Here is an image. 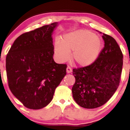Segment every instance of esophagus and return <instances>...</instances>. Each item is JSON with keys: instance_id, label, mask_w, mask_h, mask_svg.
Masks as SVG:
<instances>
[{"instance_id": "34e87169", "label": "esophagus", "mask_w": 130, "mask_h": 130, "mask_svg": "<svg viewBox=\"0 0 130 130\" xmlns=\"http://www.w3.org/2000/svg\"><path fill=\"white\" fill-rule=\"evenodd\" d=\"M66 71H67V73H71V72H72V67H71L70 66H67V67Z\"/></svg>"}]
</instances>
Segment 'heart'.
<instances>
[{"instance_id": "heart-1", "label": "heart", "mask_w": 130, "mask_h": 130, "mask_svg": "<svg viewBox=\"0 0 130 130\" xmlns=\"http://www.w3.org/2000/svg\"><path fill=\"white\" fill-rule=\"evenodd\" d=\"M102 47L101 38L88 30L80 29L68 33L63 37L61 42L55 43L54 52L61 61L70 57L77 64L86 66L91 64L98 57Z\"/></svg>"}]
</instances>
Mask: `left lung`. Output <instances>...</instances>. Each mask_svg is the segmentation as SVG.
I'll list each match as a JSON object with an SVG mask.
<instances>
[{
	"mask_svg": "<svg viewBox=\"0 0 130 130\" xmlns=\"http://www.w3.org/2000/svg\"><path fill=\"white\" fill-rule=\"evenodd\" d=\"M105 44L96 59L86 67L73 69L76 81L73 97L79 106L93 109L102 106L118 89L123 55L113 37L103 33Z\"/></svg>",
	"mask_w": 130,
	"mask_h": 130,
	"instance_id": "left-lung-1",
	"label": "left lung"
}]
</instances>
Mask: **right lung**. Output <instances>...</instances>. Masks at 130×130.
<instances>
[{"label":"right lung","instance_id":"obj_1","mask_svg":"<svg viewBox=\"0 0 130 130\" xmlns=\"http://www.w3.org/2000/svg\"><path fill=\"white\" fill-rule=\"evenodd\" d=\"M53 23L18 37L6 56L8 85L25 107L39 109L52 101L55 90L66 74L67 65L54 61Z\"/></svg>","mask_w":130,"mask_h":130}]
</instances>
